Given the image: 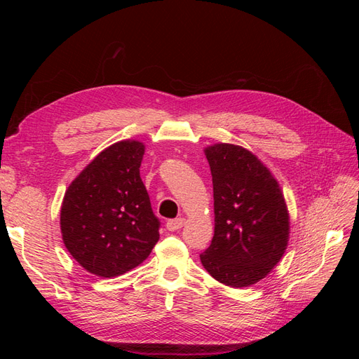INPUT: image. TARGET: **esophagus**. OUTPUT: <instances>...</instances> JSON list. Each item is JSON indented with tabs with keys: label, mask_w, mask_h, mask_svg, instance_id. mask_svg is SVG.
<instances>
[{
	"label": "esophagus",
	"mask_w": 359,
	"mask_h": 359,
	"mask_svg": "<svg viewBox=\"0 0 359 359\" xmlns=\"http://www.w3.org/2000/svg\"><path fill=\"white\" fill-rule=\"evenodd\" d=\"M184 223H186V219H182V217H180V219L169 220V222L166 223V227H168V231L175 232V231L181 229V227L184 226Z\"/></svg>",
	"instance_id": "34e87169"
}]
</instances>
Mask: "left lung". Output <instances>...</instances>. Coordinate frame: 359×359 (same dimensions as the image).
I'll return each mask as SVG.
<instances>
[{"mask_svg":"<svg viewBox=\"0 0 359 359\" xmlns=\"http://www.w3.org/2000/svg\"><path fill=\"white\" fill-rule=\"evenodd\" d=\"M214 190V236L201 262L220 283L247 287L283 257L289 212L277 180L248 149L232 144L205 148Z\"/></svg>","mask_w":359,"mask_h":359,"instance_id":"8db88e82","label":"left lung"}]
</instances>
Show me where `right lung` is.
Wrapping results in <instances>:
<instances>
[{
    "mask_svg": "<svg viewBox=\"0 0 359 359\" xmlns=\"http://www.w3.org/2000/svg\"><path fill=\"white\" fill-rule=\"evenodd\" d=\"M144 153L139 140L107 147L64 194V245L91 274L121 276L142 264L158 241L160 222L139 173Z\"/></svg>",
    "mask_w": 359,
    "mask_h": 359,
    "instance_id": "1",
    "label": "right lung"
}]
</instances>
